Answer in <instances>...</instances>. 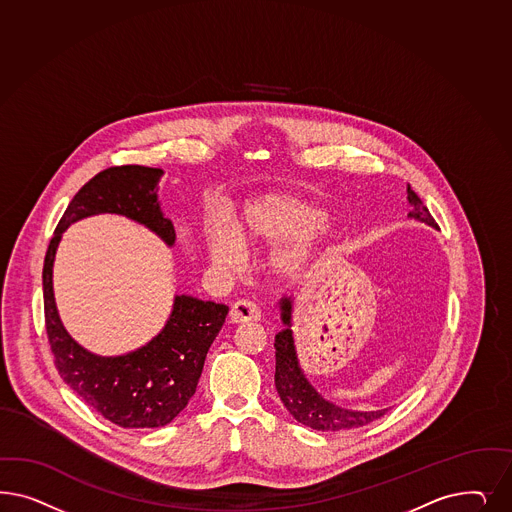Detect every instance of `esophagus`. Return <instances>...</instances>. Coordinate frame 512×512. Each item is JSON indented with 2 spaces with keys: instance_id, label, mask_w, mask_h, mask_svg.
<instances>
[{
  "instance_id": "34e87169",
  "label": "esophagus",
  "mask_w": 512,
  "mask_h": 512,
  "mask_svg": "<svg viewBox=\"0 0 512 512\" xmlns=\"http://www.w3.org/2000/svg\"><path fill=\"white\" fill-rule=\"evenodd\" d=\"M262 318L260 307L254 301L248 299H239L233 303L230 311V320L233 324H248V322H258Z\"/></svg>"
}]
</instances>
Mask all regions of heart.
Listing matches in <instances>:
<instances>
[{
  "label": "heart",
  "instance_id": "heart-1",
  "mask_svg": "<svg viewBox=\"0 0 512 512\" xmlns=\"http://www.w3.org/2000/svg\"><path fill=\"white\" fill-rule=\"evenodd\" d=\"M322 218L324 211L307 201L286 194H267L248 203L231 233L226 228L205 231V247L216 267L230 271L241 260L239 247L273 243L292 234L275 250L271 264L284 277H294L330 245L328 231L318 226Z\"/></svg>",
  "mask_w": 512,
  "mask_h": 512
}]
</instances>
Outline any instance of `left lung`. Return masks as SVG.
Segmentation results:
<instances>
[{"mask_svg":"<svg viewBox=\"0 0 512 512\" xmlns=\"http://www.w3.org/2000/svg\"><path fill=\"white\" fill-rule=\"evenodd\" d=\"M407 199L411 203L409 218L424 222L431 228H437V222L433 220V216L429 215L428 207L414 194L411 186H407ZM279 307H281L284 328L275 335V360H277L275 386L288 413L303 426H309L318 431L360 428L384 416L388 409H382V411L343 409L333 405L331 401L324 399L314 390L311 382L303 375L297 360L294 333H292V297H282Z\"/></svg>","mask_w":512,"mask_h":512,"instance_id":"1","label":"left lung"}]
</instances>
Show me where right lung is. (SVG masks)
Wrapping results in <instances>:
<instances>
[{
  "mask_svg": "<svg viewBox=\"0 0 512 512\" xmlns=\"http://www.w3.org/2000/svg\"><path fill=\"white\" fill-rule=\"evenodd\" d=\"M162 175L158 167L118 165L92 177L67 205L43 265L45 324L56 369L86 405L120 428H162L179 416L196 394L205 356L230 309L215 301L175 296L164 330L145 347L122 356H98L64 328L54 301L52 265L62 233L77 220L101 213L128 216L173 247L175 230L158 201Z\"/></svg>",
  "mask_w": 512,
  "mask_h": 512,
  "instance_id": "add662e5",
  "label": "right lung"
}]
</instances>
